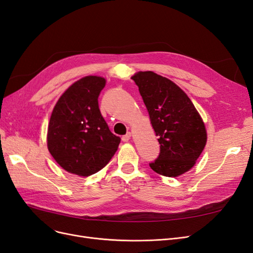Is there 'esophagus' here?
Returning <instances> with one entry per match:
<instances>
[{
    "label": "esophagus",
    "instance_id": "esophagus-1",
    "mask_svg": "<svg viewBox=\"0 0 253 253\" xmlns=\"http://www.w3.org/2000/svg\"><path fill=\"white\" fill-rule=\"evenodd\" d=\"M130 137H131V132H127L125 135L122 136V141H123V142H128L130 140Z\"/></svg>",
    "mask_w": 253,
    "mask_h": 253
}]
</instances>
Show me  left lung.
Here are the masks:
<instances>
[{
	"label": "left lung",
	"mask_w": 253,
	"mask_h": 253,
	"mask_svg": "<svg viewBox=\"0 0 253 253\" xmlns=\"http://www.w3.org/2000/svg\"><path fill=\"white\" fill-rule=\"evenodd\" d=\"M159 136L160 156L150 168L161 175L176 177L189 171L207 143L203 119L184 90L172 81L153 71L131 77Z\"/></svg>",
	"instance_id": "1"
}]
</instances>
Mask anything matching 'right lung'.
I'll return each mask as SVG.
<instances>
[{
  "mask_svg": "<svg viewBox=\"0 0 253 253\" xmlns=\"http://www.w3.org/2000/svg\"><path fill=\"white\" fill-rule=\"evenodd\" d=\"M106 80L87 76L70 85L53 107L47 130V147L67 172L89 176L115 156L121 138L101 115L99 95Z\"/></svg>",
  "mask_w": 253,
  "mask_h": 253,
  "instance_id": "obj_1",
  "label": "right lung"
}]
</instances>
